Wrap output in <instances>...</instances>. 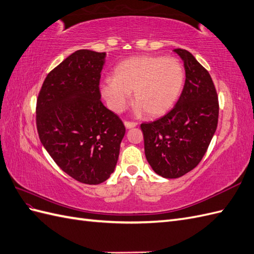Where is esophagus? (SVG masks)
Instances as JSON below:
<instances>
[{
  "mask_svg": "<svg viewBox=\"0 0 254 254\" xmlns=\"http://www.w3.org/2000/svg\"><path fill=\"white\" fill-rule=\"evenodd\" d=\"M125 126L127 128H132L137 126L136 122H132V121H125Z\"/></svg>",
  "mask_w": 254,
  "mask_h": 254,
  "instance_id": "obj_1",
  "label": "esophagus"
}]
</instances>
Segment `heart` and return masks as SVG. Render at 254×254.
Segmentation results:
<instances>
[{"label":"heart","instance_id":"heart-1","mask_svg":"<svg viewBox=\"0 0 254 254\" xmlns=\"http://www.w3.org/2000/svg\"><path fill=\"white\" fill-rule=\"evenodd\" d=\"M185 72L175 57L140 55L122 61L114 68L113 78L100 83V93L108 107L121 113L131 102V92L137 113L162 116L173 107L182 92Z\"/></svg>","mask_w":254,"mask_h":254}]
</instances>
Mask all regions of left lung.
Listing matches in <instances>:
<instances>
[{"label":"left lung","mask_w":254,"mask_h":254,"mask_svg":"<svg viewBox=\"0 0 254 254\" xmlns=\"http://www.w3.org/2000/svg\"><path fill=\"white\" fill-rule=\"evenodd\" d=\"M174 52L184 62L186 75L178 103L160 119L140 125L147 161L164 179L181 178L198 166L219 120L211 75L188 51Z\"/></svg>","instance_id":"1"}]
</instances>
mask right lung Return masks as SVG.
Returning <instances> with one entry per match:
<instances>
[{
	"mask_svg": "<svg viewBox=\"0 0 254 254\" xmlns=\"http://www.w3.org/2000/svg\"><path fill=\"white\" fill-rule=\"evenodd\" d=\"M105 57L74 52L47 74L37 100L41 143L64 173L88 185L110 178L126 134L120 118L100 100Z\"/></svg>",
	"mask_w": 254,
	"mask_h": 254,
	"instance_id": "1",
	"label": "right lung"
}]
</instances>
